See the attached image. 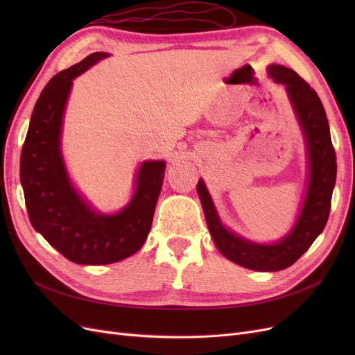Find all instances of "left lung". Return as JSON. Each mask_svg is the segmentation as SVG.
<instances>
[{"instance_id": "left-lung-1", "label": "left lung", "mask_w": 355, "mask_h": 355, "mask_svg": "<svg viewBox=\"0 0 355 355\" xmlns=\"http://www.w3.org/2000/svg\"><path fill=\"white\" fill-rule=\"evenodd\" d=\"M268 75L286 87L287 98L305 137L308 184L293 228L275 243L247 240L225 227L204 180L200 179L197 184L204 216L218 250L231 262L262 272L286 270L309 249L326 227L336 184V154L331 145L326 111L315 90L293 69L283 65H270Z\"/></svg>"}]
</instances>
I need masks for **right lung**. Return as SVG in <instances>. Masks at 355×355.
<instances>
[{
	"mask_svg": "<svg viewBox=\"0 0 355 355\" xmlns=\"http://www.w3.org/2000/svg\"><path fill=\"white\" fill-rule=\"evenodd\" d=\"M92 53L53 77L34 106L20 155L29 220L50 245L80 265H108L135 254L148 239L166 161H144L132 200L116 213L94 210L75 189L62 155V125L72 80L108 58Z\"/></svg>",
	"mask_w": 355,
	"mask_h": 355,
	"instance_id": "add662e5",
	"label": "right lung"
}]
</instances>
